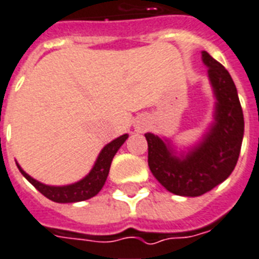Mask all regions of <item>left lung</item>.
<instances>
[{
	"label": "left lung",
	"instance_id": "1",
	"mask_svg": "<svg viewBox=\"0 0 259 259\" xmlns=\"http://www.w3.org/2000/svg\"><path fill=\"white\" fill-rule=\"evenodd\" d=\"M215 97L213 122L201 141L177 151L171 141L146 133L148 163L166 190L182 197H198L222 184L234 170L243 140V113L232 75L207 52H202Z\"/></svg>",
	"mask_w": 259,
	"mask_h": 259
}]
</instances>
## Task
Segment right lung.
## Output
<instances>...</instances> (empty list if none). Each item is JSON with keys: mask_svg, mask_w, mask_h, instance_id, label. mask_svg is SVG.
Segmentation results:
<instances>
[{"mask_svg": "<svg viewBox=\"0 0 259 259\" xmlns=\"http://www.w3.org/2000/svg\"><path fill=\"white\" fill-rule=\"evenodd\" d=\"M129 134H123L119 136L118 138H115L111 142H109L104 149L101 150V153L97 157L94 166L89 171V174H86L85 177L79 180L78 182L70 185H64V186H50V185H45L39 182V181L34 180L30 177L29 174L25 173L22 167L17 163V167L20 169L21 174L34 186L37 190L44 194L46 198L52 199L54 202L58 203H71V202H81L85 199H89L94 195L100 193V190L104 188L106 178L109 176V170H110L111 161L114 158L115 153L118 151V149L123 145L126 140H127Z\"/></svg>", "mask_w": 259, "mask_h": 259, "instance_id": "right-lung-1", "label": "right lung"}]
</instances>
